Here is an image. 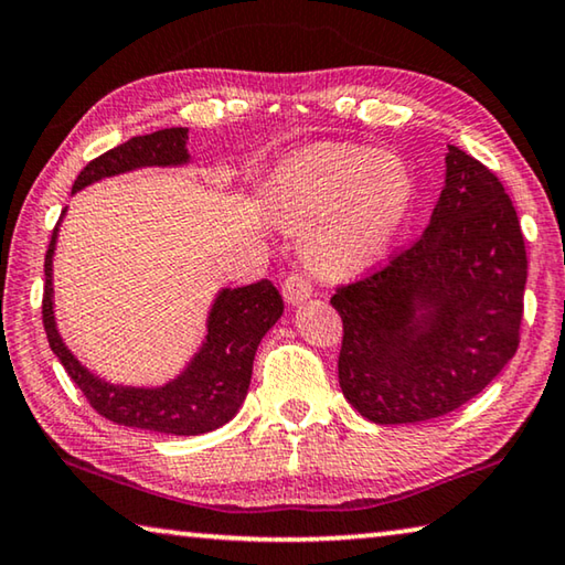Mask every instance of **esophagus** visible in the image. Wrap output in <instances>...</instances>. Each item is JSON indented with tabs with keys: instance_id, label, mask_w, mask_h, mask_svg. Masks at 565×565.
Instances as JSON below:
<instances>
[{
	"instance_id": "1",
	"label": "esophagus",
	"mask_w": 565,
	"mask_h": 565,
	"mask_svg": "<svg viewBox=\"0 0 565 565\" xmlns=\"http://www.w3.org/2000/svg\"><path fill=\"white\" fill-rule=\"evenodd\" d=\"M284 299L286 303H291V307L303 303L307 299H311V284L303 279L301 274H289L284 281Z\"/></svg>"
}]
</instances>
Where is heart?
<instances>
[{
    "label": "heart",
    "mask_w": 565,
    "mask_h": 565,
    "mask_svg": "<svg viewBox=\"0 0 565 565\" xmlns=\"http://www.w3.org/2000/svg\"><path fill=\"white\" fill-rule=\"evenodd\" d=\"M276 216L303 226V250L327 276L377 264L415 203L405 160L347 142H319L286 158L266 181Z\"/></svg>",
    "instance_id": "obj_1"
}]
</instances>
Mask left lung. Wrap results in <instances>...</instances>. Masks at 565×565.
<instances>
[{"instance_id": "left-lung-1", "label": "left lung", "mask_w": 565, "mask_h": 565, "mask_svg": "<svg viewBox=\"0 0 565 565\" xmlns=\"http://www.w3.org/2000/svg\"><path fill=\"white\" fill-rule=\"evenodd\" d=\"M527 279L525 241L495 173L447 146L445 188L423 238L342 286L339 387L374 425L443 417L513 360Z\"/></svg>"}]
</instances>
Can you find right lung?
<instances>
[{
    "label": "right lung",
    "instance_id": "obj_1",
    "mask_svg": "<svg viewBox=\"0 0 565 565\" xmlns=\"http://www.w3.org/2000/svg\"><path fill=\"white\" fill-rule=\"evenodd\" d=\"M188 128H166L150 136L130 138L122 146L89 160L79 170L73 193L103 178L130 173L138 168H183L188 156ZM65 216V211H62ZM44 256V297L42 321L47 342L83 395L105 419L122 427L150 429L163 435H203L234 419L244 405L256 349L276 321L284 315L281 294L271 281H256L238 289H221L205 319V339L191 362L175 380L160 387H132L113 384L70 352L55 321V286H52V258H55L60 223Z\"/></svg>",
    "mask_w": 565,
    "mask_h": 565
}]
</instances>
